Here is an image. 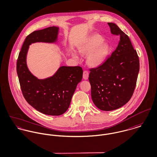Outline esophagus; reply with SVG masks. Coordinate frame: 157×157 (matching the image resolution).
<instances>
[{"instance_id":"obj_1","label":"esophagus","mask_w":157,"mask_h":157,"mask_svg":"<svg viewBox=\"0 0 157 157\" xmlns=\"http://www.w3.org/2000/svg\"><path fill=\"white\" fill-rule=\"evenodd\" d=\"M88 77H89V72L86 70H85L83 71V79L85 80H87L88 79Z\"/></svg>"}]
</instances>
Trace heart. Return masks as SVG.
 I'll return each instance as SVG.
<instances>
[{"label":"heart","mask_w":157,"mask_h":157,"mask_svg":"<svg viewBox=\"0 0 157 157\" xmlns=\"http://www.w3.org/2000/svg\"><path fill=\"white\" fill-rule=\"evenodd\" d=\"M103 40L99 35H94L78 47V51L81 54L89 53L87 58V62L90 67H99L104 63L109 55V45L107 43H101ZM74 57H78L75 54H74Z\"/></svg>","instance_id":"heart-1"}]
</instances>
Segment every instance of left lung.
<instances>
[{
    "mask_svg": "<svg viewBox=\"0 0 157 157\" xmlns=\"http://www.w3.org/2000/svg\"><path fill=\"white\" fill-rule=\"evenodd\" d=\"M111 33L120 36L112 55L99 67L90 68L91 97L101 110L117 109L128 102L136 86L139 58L129 38L114 23H108Z\"/></svg>",
    "mask_w": 157,
    "mask_h": 157,
    "instance_id": "left-lung-1",
    "label": "left lung"
}]
</instances>
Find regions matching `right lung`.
Returning a JSON list of instances; mask_svg holds the SVG:
<instances>
[{"label":"right lung","instance_id":"1","mask_svg":"<svg viewBox=\"0 0 157 157\" xmlns=\"http://www.w3.org/2000/svg\"><path fill=\"white\" fill-rule=\"evenodd\" d=\"M58 31L57 27L52 26L29 34L17 61V72L24 98L38 112L52 116L63 114L69 108L77 85L82 79V68L63 66L52 77L40 80L29 71L26 55L32 43L56 41Z\"/></svg>","mask_w":157,"mask_h":157}]
</instances>
